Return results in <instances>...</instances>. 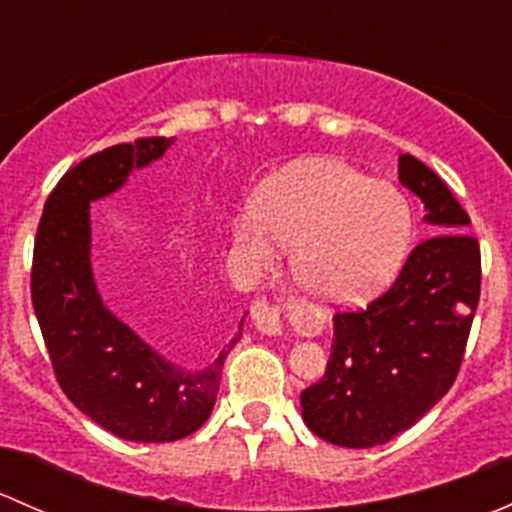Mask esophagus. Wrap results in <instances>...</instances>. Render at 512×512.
Returning <instances> with one entry per match:
<instances>
[{"label": "esophagus", "instance_id": "34e87169", "mask_svg": "<svg viewBox=\"0 0 512 512\" xmlns=\"http://www.w3.org/2000/svg\"><path fill=\"white\" fill-rule=\"evenodd\" d=\"M252 322L262 334H280L282 332V309L270 304L267 299H255L252 304Z\"/></svg>", "mask_w": 512, "mask_h": 512}]
</instances>
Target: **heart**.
Wrapping results in <instances>:
<instances>
[{"mask_svg":"<svg viewBox=\"0 0 512 512\" xmlns=\"http://www.w3.org/2000/svg\"><path fill=\"white\" fill-rule=\"evenodd\" d=\"M409 205L394 185L369 180L342 160H309L260 190L255 218L235 225L247 260L272 267L277 247L294 250L302 285L319 299H366L399 270Z\"/></svg>","mask_w":512,"mask_h":512,"instance_id":"b5f03b06","label":"heart"}]
</instances>
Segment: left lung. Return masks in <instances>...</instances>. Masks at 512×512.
Masks as SVG:
<instances>
[{
	"instance_id": "8db88e82",
	"label": "left lung",
	"mask_w": 512,
	"mask_h": 512,
	"mask_svg": "<svg viewBox=\"0 0 512 512\" xmlns=\"http://www.w3.org/2000/svg\"><path fill=\"white\" fill-rule=\"evenodd\" d=\"M401 185L426 208V240L366 309L334 314L327 371L302 391L309 431L344 448H374L411 428L461 369L480 299V247L466 210L421 160L399 156Z\"/></svg>"
}]
</instances>
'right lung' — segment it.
<instances>
[{"instance_id":"obj_1","label":"right lung","mask_w":512,"mask_h":512,"mask_svg":"<svg viewBox=\"0 0 512 512\" xmlns=\"http://www.w3.org/2000/svg\"><path fill=\"white\" fill-rule=\"evenodd\" d=\"M173 138H138L94 153L51 190L34 240L32 304L61 391L123 441L168 443L208 421L225 356L185 371L163 359L103 304L91 270V203L116 193L133 168L158 160Z\"/></svg>"}]
</instances>
